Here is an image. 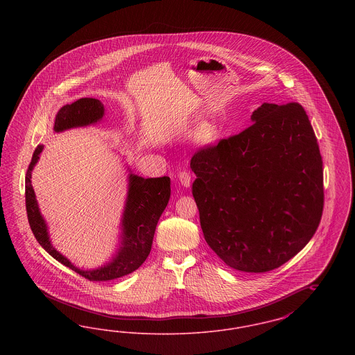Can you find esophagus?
<instances>
[{"label":"esophagus","mask_w":355,"mask_h":355,"mask_svg":"<svg viewBox=\"0 0 355 355\" xmlns=\"http://www.w3.org/2000/svg\"><path fill=\"white\" fill-rule=\"evenodd\" d=\"M178 180H180L181 185L185 186V187H189L190 184H191V175H190L189 171H181L178 174Z\"/></svg>","instance_id":"obj_1"}]
</instances>
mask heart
<instances>
[{
    "label": "heart",
    "mask_w": 355,
    "mask_h": 355,
    "mask_svg": "<svg viewBox=\"0 0 355 355\" xmlns=\"http://www.w3.org/2000/svg\"><path fill=\"white\" fill-rule=\"evenodd\" d=\"M217 137H218V129L213 122H205L198 128L196 133L197 141L201 144H211L213 141L217 139Z\"/></svg>",
    "instance_id": "heart-1"
}]
</instances>
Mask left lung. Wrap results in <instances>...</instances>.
Wrapping results in <instances>:
<instances>
[{"label":"left lung","mask_w":355,"mask_h":355,"mask_svg":"<svg viewBox=\"0 0 355 355\" xmlns=\"http://www.w3.org/2000/svg\"><path fill=\"white\" fill-rule=\"evenodd\" d=\"M253 123L191 157L193 197L207 245L230 268L282 266L314 236L323 211L318 142L304 107L262 103Z\"/></svg>","instance_id":"left-lung-1"}]
</instances>
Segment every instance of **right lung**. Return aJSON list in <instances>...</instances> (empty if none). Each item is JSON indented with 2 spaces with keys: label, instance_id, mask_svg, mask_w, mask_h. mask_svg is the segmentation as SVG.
Masks as SVG:
<instances>
[{
  "label": "right lung",
  "instance_id": "add662e5",
  "mask_svg": "<svg viewBox=\"0 0 355 355\" xmlns=\"http://www.w3.org/2000/svg\"><path fill=\"white\" fill-rule=\"evenodd\" d=\"M103 105L96 98H80L60 109L54 121V132H64L71 128L87 126L98 122L103 117ZM44 146L38 145L34 150L31 165L25 177V203L31 229L38 243L51 254L54 259L76 271L89 281H110L128 275L137 270L148 258L152 250L153 236L158 220L168 206L170 198V178H142L129 174V189L125 210L122 214L121 245L117 253L98 269L81 270L76 268L67 257L58 253L51 246L48 226L42 218L32 186V170L40 159Z\"/></svg>",
  "mask_w": 355,
  "mask_h": 355
}]
</instances>
